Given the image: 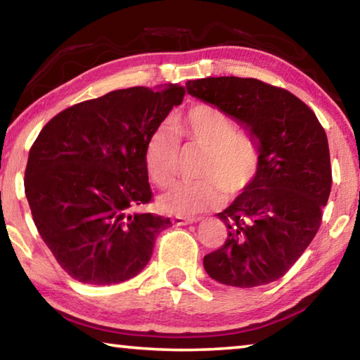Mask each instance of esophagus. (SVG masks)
<instances>
[{"mask_svg": "<svg viewBox=\"0 0 360 360\" xmlns=\"http://www.w3.org/2000/svg\"><path fill=\"white\" fill-rule=\"evenodd\" d=\"M200 221L198 217H184V216H173L172 217V222L174 225H187V224H193Z\"/></svg>", "mask_w": 360, "mask_h": 360, "instance_id": "obj_1", "label": "esophagus"}]
</instances>
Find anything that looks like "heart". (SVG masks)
I'll return each instance as SVG.
<instances>
[{
    "instance_id": "1",
    "label": "heart",
    "mask_w": 360,
    "mask_h": 360,
    "mask_svg": "<svg viewBox=\"0 0 360 360\" xmlns=\"http://www.w3.org/2000/svg\"><path fill=\"white\" fill-rule=\"evenodd\" d=\"M179 143L202 149L195 172L200 179L176 182L158 197V208L167 214L193 216L210 210L221 202L222 192L229 197L245 192L260 172L259 138L221 108L197 103L146 139L144 168L155 186L165 187L174 179Z\"/></svg>"
}]
</instances>
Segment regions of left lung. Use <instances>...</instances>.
Listing matches in <instances>:
<instances>
[{"label": "left lung", "instance_id": "8db88e82", "mask_svg": "<svg viewBox=\"0 0 360 360\" xmlns=\"http://www.w3.org/2000/svg\"><path fill=\"white\" fill-rule=\"evenodd\" d=\"M187 90L243 122L262 146L257 178L217 214L227 240L205 255V270L235 288L276 281L321 227L332 187L326 131L300 98L259 79H197Z\"/></svg>", "mask_w": 360, "mask_h": 360}]
</instances>
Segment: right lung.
Listing matches in <instances>:
<instances>
[{"instance_id":"right-lung-1","label":"right lung","mask_w":360,"mask_h":360,"mask_svg":"<svg viewBox=\"0 0 360 360\" xmlns=\"http://www.w3.org/2000/svg\"><path fill=\"white\" fill-rule=\"evenodd\" d=\"M186 89L130 87L77 103L44 125L30 149L25 195L41 238L84 284H117L150 260L172 222L135 212L152 202L144 144Z\"/></svg>"}]
</instances>
